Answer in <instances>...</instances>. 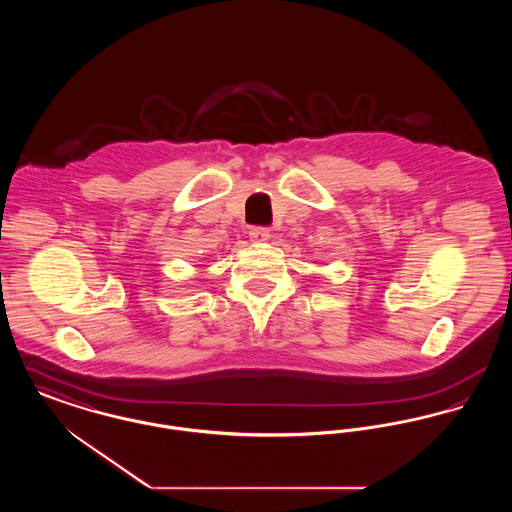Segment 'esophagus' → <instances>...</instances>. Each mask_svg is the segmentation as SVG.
I'll return each instance as SVG.
<instances>
[{
	"label": "esophagus",
	"mask_w": 512,
	"mask_h": 512,
	"mask_svg": "<svg viewBox=\"0 0 512 512\" xmlns=\"http://www.w3.org/2000/svg\"><path fill=\"white\" fill-rule=\"evenodd\" d=\"M249 238H251V242H267L270 238V230L265 226H253L249 230Z\"/></svg>",
	"instance_id": "esophagus-1"
}]
</instances>
